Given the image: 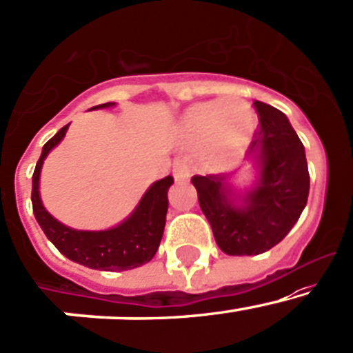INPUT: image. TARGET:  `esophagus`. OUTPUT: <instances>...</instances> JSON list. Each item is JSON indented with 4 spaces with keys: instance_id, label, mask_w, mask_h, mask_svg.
Instances as JSON below:
<instances>
[{
    "instance_id": "esophagus-1",
    "label": "esophagus",
    "mask_w": 353,
    "mask_h": 353,
    "mask_svg": "<svg viewBox=\"0 0 353 353\" xmlns=\"http://www.w3.org/2000/svg\"><path fill=\"white\" fill-rule=\"evenodd\" d=\"M172 174H174V179H176L177 183H184V181H188L189 179L188 162L183 161V159H176V161H174Z\"/></svg>"
}]
</instances>
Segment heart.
Instances as JSON below:
<instances>
[{"label":"heart","instance_id":"b5f03b06","mask_svg":"<svg viewBox=\"0 0 353 353\" xmlns=\"http://www.w3.org/2000/svg\"><path fill=\"white\" fill-rule=\"evenodd\" d=\"M254 130V115L245 100L228 97L185 108L177 122V139L185 147L197 143V159L219 170L243 156Z\"/></svg>","mask_w":353,"mask_h":353}]
</instances>
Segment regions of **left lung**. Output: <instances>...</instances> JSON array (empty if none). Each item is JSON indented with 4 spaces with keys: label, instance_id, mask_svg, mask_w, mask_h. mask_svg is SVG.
<instances>
[{
    "label": "left lung",
    "instance_id": "8db88e82",
    "mask_svg": "<svg viewBox=\"0 0 353 353\" xmlns=\"http://www.w3.org/2000/svg\"><path fill=\"white\" fill-rule=\"evenodd\" d=\"M259 125L246 156L258 177L251 189L238 192L231 174L194 176L199 206L212 228L221 251L230 256H253L276 246L307 206L310 174L301 144L283 112L254 102Z\"/></svg>",
    "mask_w": 353,
    "mask_h": 353
}]
</instances>
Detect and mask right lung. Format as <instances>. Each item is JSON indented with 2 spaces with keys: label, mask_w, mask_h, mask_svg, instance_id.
Listing matches in <instances>:
<instances>
[{
  "label": "right lung",
  "mask_w": 353,
  "mask_h": 353,
  "mask_svg": "<svg viewBox=\"0 0 353 353\" xmlns=\"http://www.w3.org/2000/svg\"><path fill=\"white\" fill-rule=\"evenodd\" d=\"M114 105V102H107L92 108H107ZM68 125L70 123L61 127L46 142L37 162V168H34L32 183L34 218L57 250L79 265L103 271H125L145 265L154 258L159 245H161L169 206L168 191L174 184L172 176L156 181L142 196L141 203L134 209L132 214L110 230L80 231L65 226L53 218L41 203L40 172L45 157L48 156L53 147L60 144L61 139L67 134Z\"/></svg>",
  "instance_id": "add662e5"
}]
</instances>
